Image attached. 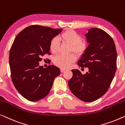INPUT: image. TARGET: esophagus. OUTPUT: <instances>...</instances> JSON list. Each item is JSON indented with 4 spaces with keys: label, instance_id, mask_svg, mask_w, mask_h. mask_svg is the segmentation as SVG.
Returning a JSON list of instances; mask_svg holds the SVG:
<instances>
[{
    "label": "esophagus",
    "instance_id": "obj_1",
    "mask_svg": "<svg viewBox=\"0 0 125 125\" xmlns=\"http://www.w3.org/2000/svg\"><path fill=\"white\" fill-rule=\"evenodd\" d=\"M61 72H64L65 70V69L64 68H61Z\"/></svg>",
    "mask_w": 125,
    "mask_h": 125
}]
</instances>
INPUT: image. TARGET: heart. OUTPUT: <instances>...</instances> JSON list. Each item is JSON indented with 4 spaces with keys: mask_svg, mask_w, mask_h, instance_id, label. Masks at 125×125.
Returning a JSON list of instances; mask_svg holds the SVG:
<instances>
[{
    "mask_svg": "<svg viewBox=\"0 0 125 125\" xmlns=\"http://www.w3.org/2000/svg\"><path fill=\"white\" fill-rule=\"evenodd\" d=\"M60 40L70 45V51H73L78 55H83L87 48V43L82 41L80 34L73 30L68 29L60 35ZM59 47V42L56 38H53L50 42L49 48L52 53H56ZM76 60V57L74 54L69 55H59L54 59V63L57 66L62 68L69 67L72 63Z\"/></svg>",
    "mask_w": 125,
    "mask_h": 125,
    "instance_id": "obj_1",
    "label": "heart"
}]
</instances>
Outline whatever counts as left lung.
<instances>
[{
  "instance_id": "8db88e82",
  "label": "left lung",
  "mask_w": 125,
  "mask_h": 125,
  "mask_svg": "<svg viewBox=\"0 0 125 125\" xmlns=\"http://www.w3.org/2000/svg\"><path fill=\"white\" fill-rule=\"evenodd\" d=\"M85 36L89 43L78 65L88 68L82 74L72 70L73 77L69 81L70 91L84 102L96 100L109 88L117 69V52L112 38L100 29L91 28Z\"/></svg>"
}]
</instances>
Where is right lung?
I'll use <instances>...</instances> for the list:
<instances>
[{"instance_id":"1","label":"right lung","mask_w":125,"mask_h":125,"mask_svg":"<svg viewBox=\"0 0 125 125\" xmlns=\"http://www.w3.org/2000/svg\"><path fill=\"white\" fill-rule=\"evenodd\" d=\"M61 29L31 25L20 32L14 39L10 52V74L18 92L27 100L35 102L50 93L55 78L60 70L55 65L46 68L39 65L42 57L50 53L51 39Z\"/></svg>"}]
</instances>
